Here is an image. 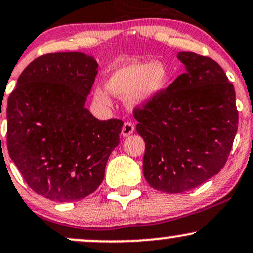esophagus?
Masks as SVG:
<instances>
[{
  "instance_id": "34e87169",
  "label": "esophagus",
  "mask_w": 253,
  "mask_h": 253,
  "mask_svg": "<svg viewBox=\"0 0 253 253\" xmlns=\"http://www.w3.org/2000/svg\"><path fill=\"white\" fill-rule=\"evenodd\" d=\"M133 132H134V125H133L131 121H125L121 129V134L124 135V137H128V135L132 134Z\"/></svg>"
}]
</instances>
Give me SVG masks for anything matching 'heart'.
<instances>
[{
  "label": "heart",
  "instance_id": "obj_1",
  "mask_svg": "<svg viewBox=\"0 0 253 253\" xmlns=\"http://www.w3.org/2000/svg\"><path fill=\"white\" fill-rule=\"evenodd\" d=\"M166 82V71L156 62H134L119 68L107 82L108 90L119 97H128L138 104L151 98ZM97 101L109 104V97L101 88L95 92Z\"/></svg>",
  "mask_w": 253,
  "mask_h": 253
}]
</instances>
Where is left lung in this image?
Here are the masks:
<instances>
[{"label":"left lung","mask_w":253,"mask_h":253,"mask_svg":"<svg viewBox=\"0 0 253 253\" xmlns=\"http://www.w3.org/2000/svg\"><path fill=\"white\" fill-rule=\"evenodd\" d=\"M186 72L133 110L145 141L143 171L155 190H192L224 167L238 131L235 91L216 61L179 52Z\"/></svg>","instance_id":"8db88e82"}]
</instances>
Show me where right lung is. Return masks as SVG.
Segmentation results:
<instances>
[{
	"mask_svg": "<svg viewBox=\"0 0 253 253\" xmlns=\"http://www.w3.org/2000/svg\"><path fill=\"white\" fill-rule=\"evenodd\" d=\"M97 67L83 52L42 55L8 97L9 156L26 184L51 201H79L95 192L120 143L124 121L98 120L85 108Z\"/></svg>",
	"mask_w": 253,
	"mask_h": 253,
	"instance_id": "obj_1",
	"label": "right lung"
}]
</instances>
